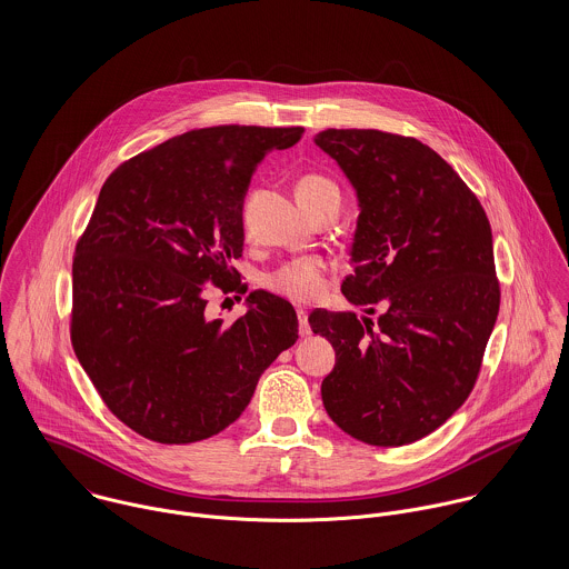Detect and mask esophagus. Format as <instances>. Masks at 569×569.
Here are the masks:
<instances>
[{
  "label": "esophagus",
  "mask_w": 569,
  "mask_h": 569,
  "mask_svg": "<svg viewBox=\"0 0 569 569\" xmlns=\"http://www.w3.org/2000/svg\"><path fill=\"white\" fill-rule=\"evenodd\" d=\"M298 320H300V335L309 337L311 335V326H309V316L302 307H298Z\"/></svg>",
  "instance_id": "obj_1"
}]
</instances>
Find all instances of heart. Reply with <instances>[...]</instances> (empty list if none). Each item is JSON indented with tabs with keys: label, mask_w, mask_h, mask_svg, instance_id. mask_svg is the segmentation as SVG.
<instances>
[{
	"label": "heart",
	"mask_w": 569,
	"mask_h": 569,
	"mask_svg": "<svg viewBox=\"0 0 569 569\" xmlns=\"http://www.w3.org/2000/svg\"><path fill=\"white\" fill-rule=\"evenodd\" d=\"M337 186L322 174H305L298 186V199H311L326 190H335ZM325 262L320 258H300L282 264L267 278V284L296 302L316 300L325 291Z\"/></svg>",
	"instance_id": "obj_1"
}]
</instances>
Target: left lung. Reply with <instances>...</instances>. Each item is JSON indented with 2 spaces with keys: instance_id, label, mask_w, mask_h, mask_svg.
<instances>
[{
  "instance_id": "obj_1",
  "label": "left lung",
  "mask_w": 569,
  "mask_h": 569,
  "mask_svg": "<svg viewBox=\"0 0 569 569\" xmlns=\"http://www.w3.org/2000/svg\"><path fill=\"white\" fill-rule=\"evenodd\" d=\"M313 142L355 188L359 219L341 293L382 316H309L335 348L322 381L332 422L375 447L438 429L471 395L499 313L485 208L427 144L375 129H326Z\"/></svg>"
}]
</instances>
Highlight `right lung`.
I'll return each instance as SVG.
<instances>
[{
  "label": "right lung",
  "instance_id": "obj_1",
  "mask_svg": "<svg viewBox=\"0 0 569 569\" xmlns=\"http://www.w3.org/2000/svg\"><path fill=\"white\" fill-rule=\"evenodd\" d=\"M302 127H210L118 166L72 264V346L107 407L162 445L206 440L249 406L298 339L291 302L251 291L232 325L206 316L208 284L239 278L243 203L267 153ZM241 293L247 287H237Z\"/></svg>",
  "mask_w": 569,
  "mask_h": 569
}]
</instances>
